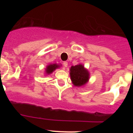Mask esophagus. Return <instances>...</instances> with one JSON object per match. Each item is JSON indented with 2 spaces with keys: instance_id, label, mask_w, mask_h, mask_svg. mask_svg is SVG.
<instances>
[{
  "instance_id": "obj_1",
  "label": "esophagus",
  "mask_w": 133,
  "mask_h": 133,
  "mask_svg": "<svg viewBox=\"0 0 133 133\" xmlns=\"http://www.w3.org/2000/svg\"><path fill=\"white\" fill-rule=\"evenodd\" d=\"M63 66H64V68L67 67V66H68V63H67V62H63Z\"/></svg>"
}]
</instances>
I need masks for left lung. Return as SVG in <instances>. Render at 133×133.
I'll return each instance as SVG.
<instances>
[{
	"instance_id": "left-lung-1",
	"label": "left lung",
	"mask_w": 133,
	"mask_h": 133,
	"mask_svg": "<svg viewBox=\"0 0 133 133\" xmlns=\"http://www.w3.org/2000/svg\"><path fill=\"white\" fill-rule=\"evenodd\" d=\"M70 71V78L74 85L80 87L84 85L88 82L89 73L82 64L72 66Z\"/></svg>"
}]
</instances>
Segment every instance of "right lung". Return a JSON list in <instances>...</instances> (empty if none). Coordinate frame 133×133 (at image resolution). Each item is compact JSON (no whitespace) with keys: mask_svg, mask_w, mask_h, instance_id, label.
Instances as JSON below:
<instances>
[{"mask_svg":"<svg viewBox=\"0 0 133 133\" xmlns=\"http://www.w3.org/2000/svg\"><path fill=\"white\" fill-rule=\"evenodd\" d=\"M59 66L58 64H49V66H47V67H46V72L49 75V74L52 73L53 72L54 70H55L56 69L58 68Z\"/></svg>","mask_w":133,"mask_h":133,"instance_id":"add662e5","label":"right lung"}]
</instances>
